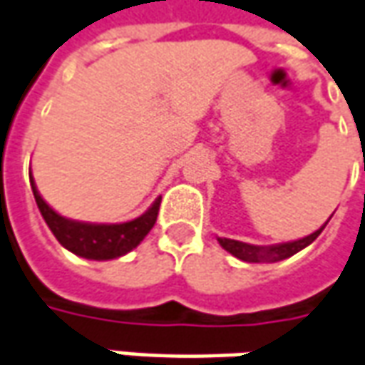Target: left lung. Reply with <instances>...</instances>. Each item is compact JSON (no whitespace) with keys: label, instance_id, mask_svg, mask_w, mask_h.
<instances>
[{"label":"left lung","instance_id":"8db88e82","mask_svg":"<svg viewBox=\"0 0 365 365\" xmlns=\"http://www.w3.org/2000/svg\"><path fill=\"white\" fill-rule=\"evenodd\" d=\"M328 225V222H326ZM324 225V226H326ZM324 226L318 228L312 235L304 236L300 240H294V242H284V245H274V246H255L240 242V240H230V238H218L220 246L228 250L230 255L236 256L238 260H245V262H278L284 258H290L296 252H300L302 248L308 245H312L314 240L320 236L324 230Z\"/></svg>","mask_w":365,"mask_h":365}]
</instances>
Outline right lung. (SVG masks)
<instances>
[{"mask_svg": "<svg viewBox=\"0 0 365 365\" xmlns=\"http://www.w3.org/2000/svg\"><path fill=\"white\" fill-rule=\"evenodd\" d=\"M29 180H31V190H34L39 212L45 218L47 226L51 228L55 238L59 240V245L65 246L73 255L87 258V260H113V258L127 255L140 245V240L149 235L150 228L157 222L160 198L153 202V207L145 215L129 222H120V225H93V222L71 220V218L57 215L45 202L35 187L31 173H29Z\"/></svg>", "mask_w": 365, "mask_h": 365, "instance_id": "add662e5", "label": "right lung"}]
</instances>
